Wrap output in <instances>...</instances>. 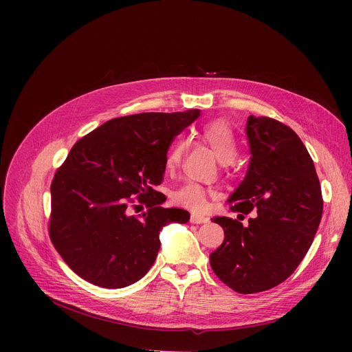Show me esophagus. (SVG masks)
<instances>
[{
    "instance_id": "obj_1",
    "label": "esophagus",
    "mask_w": 352,
    "mask_h": 352,
    "mask_svg": "<svg viewBox=\"0 0 352 352\" xmlns=\"http://www.w3.org/2000/svg\"><path fill=\"white\" fill-rule=\"evenodd\" d=\"M190 221L192 224H206L208 223V218L204 215H198V214H191Z\"/></svg>"
}]
</instances>
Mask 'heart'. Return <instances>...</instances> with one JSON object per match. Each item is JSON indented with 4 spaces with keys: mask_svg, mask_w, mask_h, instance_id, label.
I'll return each mask as SVG.
<instances>
[{
    "mask_svg": "<svg viewBox=\"0 0 352 352\" xmlns=\"http://www.w3.org/2000/svg\"><path fill=\"white\" fill-rule=\"evenodd\" d=\"M199 137L206 141L215 157L223 164H230L235 160L238 154V144L234 135L231 125L227 121L217 120L206 124L199 129ZM186 144L182 140H177L165 157V168L166 171H174L181 162ZM215 192L201 187L199 184L187 182L182 187L173 192V201L177 206L184 207L191 211H202L207 207L208 197H214Z\"/></svg>",
    "mask_w": 352,
    "mask_h": 352,
    "instance_id": "obj_1",
    "label": "heart"
}]
</instances>
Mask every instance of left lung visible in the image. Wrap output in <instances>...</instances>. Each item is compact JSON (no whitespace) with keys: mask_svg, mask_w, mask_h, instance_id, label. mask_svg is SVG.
Segmentation results:
<instances>
[{"mask_svg":"<svg viewBox=\"0 0 352 352\" xmlns=\"http://www.w3.org/2000/svg\"><path fill=\"white\" fill-rule=\"evenodd\" d=\"M245 133L251 160L228 202L243 218L251 211L256 215L247 226L212 218L226 236L210 254V264L230 288L254 294L276 287L297 270L318 230L322 195L312 158L289 126L250 116Z\"/></svg>","mask_w":352,"mask_h":352,"instance_id":"left-lung-1","label":"left lung"}]
</instances>
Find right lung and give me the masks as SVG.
I'll return each mask as SVG.
<instances>
[{
	"instance_id": "obj_1",
	"label": "right lung",
	"mask_w": 352,
	"mask_h": 352,
	"mask_svg": "<svg viewBox=\"0 0 352 352\" xmlns=\"http://www.w3.org/2000/svg\"><path fill=\"white\" fill-rule=\"evenodd\" d=\"M199 113L120 117L74 144L51 184L50 238L81 278L102 288L137 283L155 261L162 227L188 223V211L161 207L154 187L174 137ZM135 195L148 207L140 219L127 212Z\"/></svg>"
}]
</instances>
